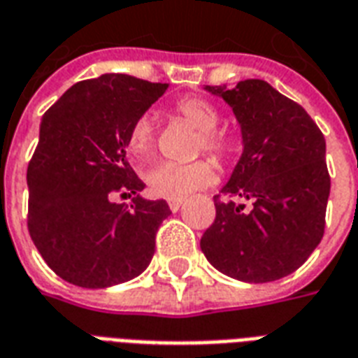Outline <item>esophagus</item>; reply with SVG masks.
<instances>
[{"mask_svg":"<svg viewBox=\"0 0 358 358\" xmlns=\"http://www.w3.org/2000/svg\"><path fill=\"white\" fill-rule=\"evenodd\" d=\"M182 204H184V199H173V201H169V208L173 212H178L182 208Z\"/></svg>","mask_w":358,"mask_h":358,"instance_id":"34e87169","label":"esophagus"}]
</instances>
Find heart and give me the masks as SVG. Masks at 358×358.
Returning <instances> with one entry per match:
<instances>
[{"instance_id": "obj_1", "label": "heart", "mask_w": 358, "mask_h": 358, "mask_svg": "<svg viewBox=\"0 0 358 358\" xmlns=\"http://www.w3.org/2000/svg\"><path fill=\"white\" fill-rule=\"evenodd\" d=\"M176 114L197 133L195 152H208L215 159L223 161L231 154V141L217 131L220 113L212 103L201 97H187L176 105ZM127 148L136 165L150 159L154 150V120L150 114H143L131 125L127 136ZM215 178L214 165L208 159H195L189 163L163 161L146 173V184L155 197L184 199L193 191L203 189Z\"/></svg>"}]
</instances>
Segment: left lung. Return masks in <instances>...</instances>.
Instances as JSON below:
<instances>
[{
	"instance_id": "obj_1",
	"label": "left lung",
	"mask_w": 358,
	"mask_h": 358,
	"mask_svg": "<svg viewBox=\"0 0 358 358\" xmlns=\"http://www.w3.org/2000/svg\"><path fill=\"white\" fill-rule=\"evenodd\" d=\"M238 120L242 155L214 197L215 220L201 238L212 266L250 283L274 282L306 263L324 233L331 176L324 136L310 114L268 82L206 86ZM252 206L245 210L243 203Z\"/></svg>"
}]
</instances>
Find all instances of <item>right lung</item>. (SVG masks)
Masks as SVG:
<instances>
[{
  "mask_svg": "<svg viewBox=\"0 0 358 358\" xmlns=\"http://www.w3.org/2000/svg\"><path fill=\"white\" fill-rule=\"evenodd\" d=\"M169 84L129 75L76 82L41 120L27 165V229L62 280L103 289L143 274L169 204L141 197L144 182L125 159L131 125ZM116 192L133 194L116 205Z\"/></svg>",
  "mask_w": 358,
  "mask_h": 358,
  "instance_id": "add662e5",
  "label": "right lung"
}]
</instances>
